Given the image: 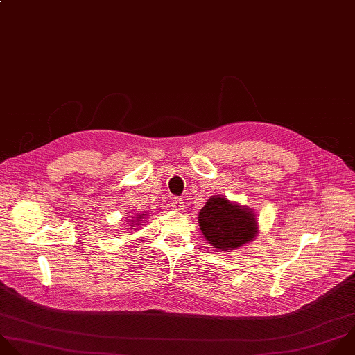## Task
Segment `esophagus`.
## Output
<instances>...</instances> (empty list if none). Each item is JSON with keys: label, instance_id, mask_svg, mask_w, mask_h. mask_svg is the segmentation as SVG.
Returning <instances> with one entry per match:
<instances>
[{"label": "esophagus", "instance_id": "obj_1", "mask_svg": "<svg viewBox=\"0 0 355 355\" xmlns=\"http://www.w3.org/2000/svg\"><path fill=\"white\" fill-rule=\"evenodd\" d=\"M171 207L174 209V210H182L184 209V200L181 199V198H178V196H175L174 199H173V202H171Z\"/></svg>", "mask_w": 355, "mask_h": 355}]
</instances>
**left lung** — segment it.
<instances>
[{
  "mask_svg": "<svg viewBox=\"0 0 355 355\" xmlns=\"http://www.w3.org/2000/svg\"><path fill=\"white\" fill-rule=\"evenodd\" d=\"M199 224L207 241L217 250L231 251L252 241L258 231L255 214L248 207L211 196L199 210Z\"/></svg>",
  "mask_w": 355,
  "mask_h": 355,
  "instance_id": "left-lung-1",
  "label": "left lung"
}]
</instances>
